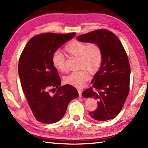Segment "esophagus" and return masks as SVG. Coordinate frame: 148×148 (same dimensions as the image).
I'll use <instances>...</instances> for the list:
<instances>
[{"mask_svg": "<svg viewBox=\"0 0 148 148\" xmlns=\"http://www.w3.org/2000/svg\"><path fill=\"white\" fill-rule=\"evenodd\" d=\"M78 94H79V97H82V90H81V89H80V88H78Z\"/></svg>", "mask_w": 148, "mask_h": 148, "instance_id": "obj_1", "label": "esophagus"}]
</instances>
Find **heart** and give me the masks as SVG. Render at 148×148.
Instances as JSON below:
<instances>
[{
    "instance_id": "obj_1",
    "label": "heart",
    "mask_w": 148,
    "mask_h": 148,
    "mask_svg": "<svg viewBox=\"0 0 148 148\" xmlns=\"http://www.w3.org/2000/svg\"><path fill=\"white\" fill-rule=\"evenodd\" d=\"M68 56L78 58V71H73L64 78V82L76 87L80 88L88 80L89 74H95L102 66L103 51L102 47L96 42L88 44L79 40H73L64 47ZM53 65L62 72L66 71V60L63 54L55 52L52 56Z\"/></svg>"
}]
</instances>
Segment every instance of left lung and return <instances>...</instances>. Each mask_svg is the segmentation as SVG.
<instances>
[{
  "mask_svg": "<svg viewBox=\"0 0 148 148\" xmlns=\"http://www.w3.org/2000/svg\"><path fill=\"white\" fill-rule=\"evenodd\" d=\"M78 40L96 42L102 47L103 62L93 77L92 87L82 95L97 100V109L89 115L97 121L113 119L121 111L129 95L131 68L123 45L116 35L107 29H98L78 36Z\"/></svg>",
  "mask_w": 148,
  "mask_h": 148,
  "instance_id": "left-lung-1",
  "label": "left lung"
}]
</instances>
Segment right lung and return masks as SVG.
Instances as JSON below:
<instances>
[{
  "mask_svg": "<svg viewBox=\"0 0 148 148\" xmlns=\"http://www.w3.org/2000/svg\"><path fill=\"white\" fill-rule=\"evenodd\" d=\"M75 32H46L28 41L19 58L18 73L24 95L34 117L52 124L65 114L68 103L77 98V90L71 85L61 86V79L53 66L52 56Z\"/></svg>",
  "mask_w": 148,
  "mask_h": 148,
  "instance_id": "add662e5",
  "label": "right lung"
}]
</instances>
